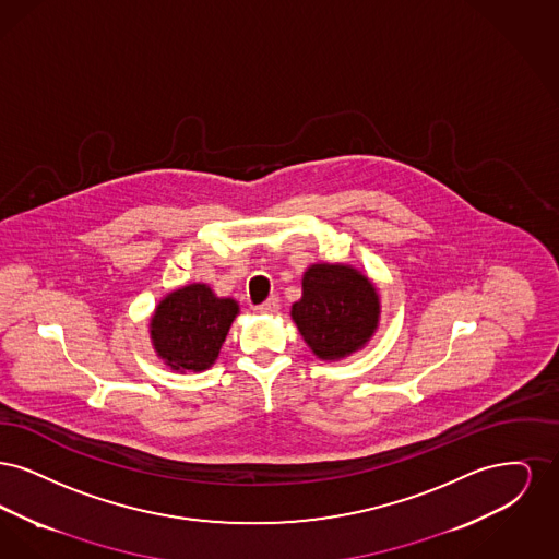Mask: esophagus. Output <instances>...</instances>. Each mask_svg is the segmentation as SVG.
I'll list each match as a JSON object with an SVG mask.
<instances>
[{
    "label": "esophagus",
    "mask_w": 559,
    "mask_h": 559,
    "mask_svg": "<svg viewBox=\"0 0 559 559\" xmlns=\"http://www.w3.org/2000/svg\"><path fill=\"white\" fill-rule=\"evenodd\" d=\"M258 314H272V312H276L278 310V297L276 295H272V297H267L264 304H260V306H255L253 308Z\"/></svg>",
    "instance_id": "esophagus-1"
}]
</instances>
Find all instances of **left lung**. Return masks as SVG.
Masks as SVG:
<instances>
[{
  "instance_id": "left-lung-1",
  "label": "left lung",
  "mask_w": 559,
  "mask_h": 559,
  "mask_svg": "<svg viewBox=\"0 0 559 559\" xmlns=\"http://www.w3.org/2000/svg\"><path fill=\"white\" fill-rule=\"evenodd\" d=\"M304 295L292 317L306 344L322 360L344 358L371 340L379 320V295L358 270L317 264L304 274Z\"/></svg>"
}]
</instances>
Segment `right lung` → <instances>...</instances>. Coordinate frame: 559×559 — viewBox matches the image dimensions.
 Instances as JSON below:
<instances>
[{
  "label": "right lung",
  "instance_id": "right-lung-1",
  "mask_svg": "<svg viewBox=\"0 0 559 559\" xmlns=\"http://www.w3.org/2000/svg\"><path fill=\"white\" fill-rule=\"evenodd\" d=\"M239 306L219 299L207 285H188L169 293L151 319V340L160 358L176 371L210 369Z\"/></svg>",
  "mask_w": 559,
  "mask_h": 559
}]
</instances>
